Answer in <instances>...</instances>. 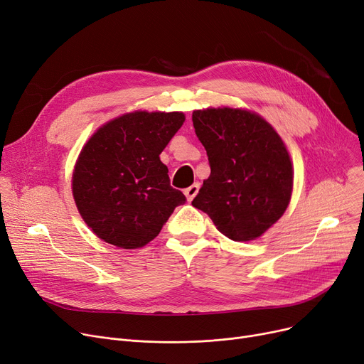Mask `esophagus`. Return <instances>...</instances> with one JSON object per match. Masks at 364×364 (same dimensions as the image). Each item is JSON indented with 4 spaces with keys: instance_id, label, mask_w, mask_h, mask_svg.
<instances>
[{
    "instance_id": "esophagus-1",
    "label": "esophagus",
    "mask_w": 364,
    "mask_h": 364,
    "mask_svg": "<svg viewBox=\"0 0 364 364\" xmlns=\"http://www.w3.org/2000/svg\"><path fill=\"white\" fill-rule=\"evenodd\" d=\"M198 192H199V184L195 183V184H192V186L187 187V188L184 190V195H186V198H187L188 202H192V200L196 198Z\"/></svg>"
}]
</instances>
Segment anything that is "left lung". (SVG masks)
<instances>
[{"mask_svg": "<svg viewBox=\"0 0 364 364\" xmlns=\"http://www.w3.org/2000/svg\"><path fill=\"white\" fill-rule=\"evenodd\" d=\"M211 174L192 205L235 242L259 237L286 211L294 172L279 134L242 109H206L192 114Z\"/></svg>", "mask_w": 364, "mask_h": 364, "instance_id": "1", "label": "left lung"}]
</instances>
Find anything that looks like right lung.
Segmentation results:
<instances>
[{"label": "right lung", "instance_id": "add662e5", "mask_svg": "<svg viewBox=\"0 0 364 364\" xmlns=\"http://www.w3.org/2000/svg\"><path fill=\"white\" fill-rule=\"evenodd\" d=\"M183 122L180 112L127 113L84 146L72 192L81 217L100 239L124 250L141 247L186 203L159 159Z\"/></svg>", "mask_w": 364, "mask_h": 364}]
</instances>
